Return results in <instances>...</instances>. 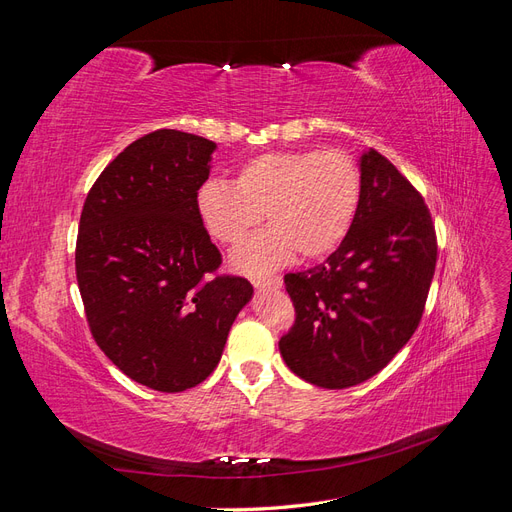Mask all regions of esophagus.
Wrapping results in <instances>:
<instances>
[{
  "instance_id": "34e87169",
  "label": "esophagus",
  "mask_w": 512,
  "mask_h": 512,
  "mask_svg": "<svg viewBox=\"0 0 512 512\" xmlns=\"http://www.w3.org/2000/svg\"><path fill=\"white\" fill-rule=\"evenodd\" d=\"M254 288L262 290V288H282V277H252Z\"/></svg>"
}]
</instances>
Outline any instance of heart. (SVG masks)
<instances>
[{"mask_svg":"<svg viewBox=\"0 0 512 512\" xmlns=\"http://www.w3.org/2000/svg\"><path fill=\"white\" fill-rule=\"evenodd\" d=\"M361 173L346 151H267L237 168L235 183L209 179L196 192V211L209 235L226 245L247 237L262 213L271 226L232 254V267L267 273L294 252L322 258L342 243L359 211Z\"/></svg>","mask_w":512,"mask_h":512,"instance_id":"obj_1","label":"heart"}]
</instances>
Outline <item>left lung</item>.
<instances>
[{"mask_svg":"<svg viewBox=\"0 0 512 512\" xmlns=\"http://www.w3.org/2000/svg\"><path fill=\"white\" fill-rule=\"evenodd\" d=\"M361 200L346 239L318 267L284 275L292 329L280 352L322 389L376 376L421 322L438 245L423 196L376 149L359 158Z\"/></svg>","mask_w":512,"mask_h":512,"instance_id":"obj_1","label":"left lung"}]
</instances>
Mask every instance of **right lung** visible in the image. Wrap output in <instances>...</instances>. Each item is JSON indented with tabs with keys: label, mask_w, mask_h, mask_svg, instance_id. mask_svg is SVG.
I'll return each instance as SVG.
<instances>
[{
	"label": "right lung",
	"mask_w": 512,
	"mask_h": 512,
	"mask_svg": "<svg viewBox=\"0 0 512 512\" xmlns=\"http://www.w3.org/2000/svg\"><path fill=\"white\" fill-rule=\"evenodd\" d=\"M215 143L156 130L123 149L89 190L76 280L100 350L134 382L181 393L218 367L250 303L245 277L215 275L218 247L196 211Z\"/></svg>",
	"instance_id": "right-lung-1"
}]
</instances>
